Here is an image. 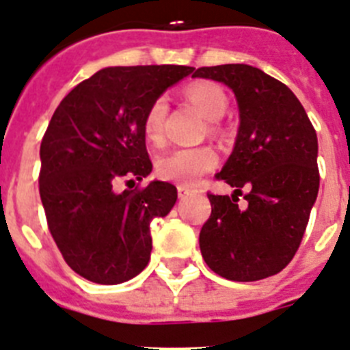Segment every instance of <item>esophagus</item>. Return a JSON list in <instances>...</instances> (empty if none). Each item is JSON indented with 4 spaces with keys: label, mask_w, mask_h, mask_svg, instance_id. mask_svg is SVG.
I'll list each match as a JSON object with an SVG mask.
<instances>
[{
    "label": "esophagus",
    "mask_w": 350,
    "mask_h": 350,
    "mask_svg": "<svg viewBox=\"0 0 350 350\" xmlns=\"http://www.w3.org/2000/svg\"><path fill=\"white\" fill-rule=\"evenodd\" d=\"M193 190L189 189V187H185V185H178V196H180L181 199L183 198H189L190 193H192Z\"/></svg>",
    "instance_id": "obj_1"
}]
</instances>
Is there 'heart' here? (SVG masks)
Masks as SVG:
<instances>
[{"label": "heart", "mask_w": 350, "mask_h": 350, "mask_svg": "<svg viewBox=\"0 0 350 350\" xmlns=\"http://www.w3.org/2000/svg\"><path fill=\"white\" fill-rule=\"evenodd\" d=\"M187 98L210 120H219L228 108V96L219 85L210 81H198L187 89ZM167 99L163 96L152 99L144 116V135L154 146H160L165 139ZM213 130V124L210 126ZM217 154L210 146L198 148H176L163 152L157 160V172L161 180L180 185H193L204 172L215 165Z\"/></svg>", "instance_id": "1"}]
</instances>
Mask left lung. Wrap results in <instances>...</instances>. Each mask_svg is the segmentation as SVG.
<instances>
[{
	"mask_svg": "<svg viewBox=\"0 0 350 350\" xmlns=\"http://www.w3.org/2000/svg\"><path fill=\"white\" fill-rule=\"evenodd\" d=\"M192 76L222 81L239 103L234 149L217 178L233 196L208 193L210 219L199 233L201 254L231 281L274 275L295 256L319 193V142L295 94L245 64L199 67ZM243 188L246 206L238 208Z\"/></svg>",
	"mask_w": 350,
	"mask_h": 350,
	"instance_id": "1",
	"label": "left lung"
}]
</instances>
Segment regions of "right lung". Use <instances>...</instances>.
I'll list each match as a JSON object with an SVG mask.
<instances>
[{
  "mask_svg": "<svg viewBox=\"0 0 350 350\" xmlns=\"http://www.w3.org/2000/svg\"><path fill=\"white\" fill-rule=\"evenodd\" d=\"M193 67H107L62 99L40 144L39 192L67 265L85 280L119 284L140 274L152 249L149 224L174 206L165 181L117 193L151 172L144 116ZM135 185V183H133Z\"/></svg>",
  "mask_w": 350,
  "mask_h": 350,
  "instance_id": "right-lung-1",
  "label": "right lung"
}]
</instances>
